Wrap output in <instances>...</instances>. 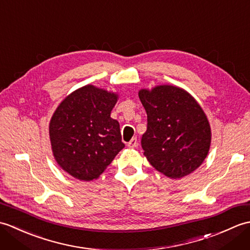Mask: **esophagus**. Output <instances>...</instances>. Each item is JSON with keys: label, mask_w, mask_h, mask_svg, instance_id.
<instances>
[{"label": "esophagus", "mask_w": 250, "mask_h": 250, "mask_svg": "<svg viewBox=\"0 0 250 250\" xmlns=\"http://www.w3.org/2000/svg\"><path fill=\"white\" fill-rule=\"evenodd\" d=\"M126 145H128L129 148H135L137 146V140L134 137V139H132Z\"/></svg>", "instance_id": "1"}]
</instances>
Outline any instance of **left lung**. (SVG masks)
<instances>
[{
  "mask_svg": "<svg viewBox=\"0 0 250 250\" xmlns=\"http://www.w3.org/2000/svg\"><path fill=\"white\" fill-rule=\"evenodd\" d=\"M139 97L147 113L141 141L147 160L169 178L195 171L211 140L209 122L199 103L184 89L168 84L142 89Z\"/></svg>",
  "mask_w": 250,
  "mask_h": 250,
  "instance_id": "left-lung-1",
  "label": "left lung"
}]
</instances>
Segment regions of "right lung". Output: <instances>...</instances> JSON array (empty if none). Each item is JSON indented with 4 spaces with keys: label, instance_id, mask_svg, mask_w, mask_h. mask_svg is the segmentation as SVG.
Masks as SVG:
<instances>
[{
    "label": "right lung",
    "instance_id": "right-lung-1",
    "mask_svg": "<svg viewBox=\"0 0 250 250\" xmlns=\"http://www.w3.org/2000/svg\"><path fill=\"white\" fill-rule=\"evenodd\" d=\"M118 94L87 84L62 101L51 117L49 136L57 163L79 180L97 179L125 144L110 117Z\"/></svg>",
    "mask_w": 250,
    "mask_h": 250
}]
</instances>
